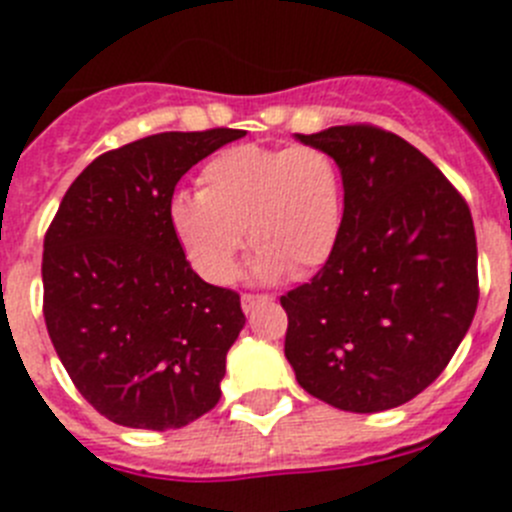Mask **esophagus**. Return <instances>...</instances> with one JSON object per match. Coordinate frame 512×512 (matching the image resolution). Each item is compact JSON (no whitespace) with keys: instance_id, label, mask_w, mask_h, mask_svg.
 Segmentation results:
<instances>
[{"instance_id":"34e87169","label":"esophagus","mask_w":512,"mask_h":512,"mask_svg":"<svg viewBox=\"0 0 512 512\" xmlns=\"http://www.w3.org/2000/svg\"><path fill=\"white\" fill-rule=\"evenodd\" d=\"M269 302H271L269 295H251V292H246V295L241 297V305L246 312H251L253 307H259V305H269Z\"/></svg>"}]
</instances>
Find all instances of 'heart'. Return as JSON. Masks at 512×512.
I'll list each match as a JSON object with an SVG mask.
<instances>
[{"mask_svg":"<svg viewBox=\"0 0 512 512\" xmlns=\"http://www.w3.org/2000/svg\"><path fill=\"white\" fill-rule=\"evenodd\" d=\"M343 179L325 148L235 146L207 161L197 197H176L169 220L184 253L215 284L235 279L248 243L264 277L305 274L330 256L341 228Z\"/></svg>","mask_w":512,"mask_h":512,"instance_id":"b5f03b06","label":"heart"}]
</instances>
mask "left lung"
I'll list each match as a JSON object with an SVG mask.
<instances>
[{
    "label": "left lung",
    "mask_w": 512,
    "mask_h": 512,
    "mask_svg": "<svg viewBox=\"0 0 512 512\" xmlns=\"http://www.w3.org/2000/svg\"><path fill=\"white\" fill-rule=\"evenodd\" d=\"M338 161L343 217L323 269L279 297L302 390L351 413L405 405L436 382L479 300L477 235L459 189L369 122L297 135Z\"/></svg>",
    "instance_id": "obj_1"
}]
</instances>
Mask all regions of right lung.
Returning a JSON list of instances; mask_svg holds the SVG:
<instances>
[{"label":"right lung","mask_w":512,"mask_h":512,"mask_svg":"<svg viewBox=\"0 0 512 512\" xmlns=\"http://www.w3.org/2000/svg\"><path fill=\"white\" fill-rule=\"evenodd\" d=\"M246 130L158 133L112 148L63 194L43 241V318L81 397L107 420L166 431L210 413L246 315L202 282L174 235V189Z\"/></svg>","instance_id":"right-lung-1"}]
</instances>
